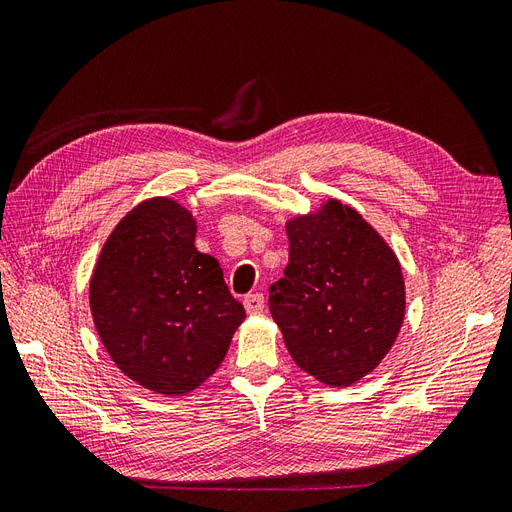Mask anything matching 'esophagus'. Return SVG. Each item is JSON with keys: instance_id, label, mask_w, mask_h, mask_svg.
<instances>
[{"instance_id": "1", "label": "esophagus", "mask_w": 512, "mask_h": 512, "mask_svg": "<svg viewBox=\"0 0 512 512\" xmlns=\"http://www.w3.org/2000/svg\"><path fill=\"white\" fill-rule=\"evenodd\" d=\"M243 305H245V312L247 314H260L262 309H265V297H262L260 292L247 294V297L243 299Z\"/></svg>"}]
</instances>
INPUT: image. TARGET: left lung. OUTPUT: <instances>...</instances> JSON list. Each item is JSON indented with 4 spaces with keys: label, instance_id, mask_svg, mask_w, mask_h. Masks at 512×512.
Listing matches in <instances>:
<instances>
[{
    "label": "left lung",
    "instance_id": "1",
    "mask_svg": "<svg viewBox=\"0 0 512 512\" xmlns=\"http://www.w3.org/2000/svg\"><path fill=\"white\" fill-rule=\"evenodd\" d=\"M288 267L271 286V316L305 374L344 389L391 352L406 316L393 247L363 215L327 198L286 220Z\"/></svg>",
    "mask_w": 512,
    "mask_h": 512
}]
</instances>
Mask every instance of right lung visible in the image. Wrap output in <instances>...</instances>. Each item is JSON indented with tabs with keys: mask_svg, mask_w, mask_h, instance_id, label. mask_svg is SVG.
I'll list each match as a JSON object with an SVG mask.
<instances>
[{
	"mask_svg": "<svg viewBox=\"0 0 512 512\" xmlns=\"http://www.w3.org/2000/svg\"><path fill=\"white\" fill-rule=\"evenodd\" d=\"M196 218L153 196L130 209L104 241L89 305L113 363L151 393L181 397L222 365L245 318L220 262L196 250Z\"/></svg>",
	"mask_w": 512,
	"mask_h": 512,
	"instance_id": "add662e5",
	"label": "right lung"
}]
</instances>
